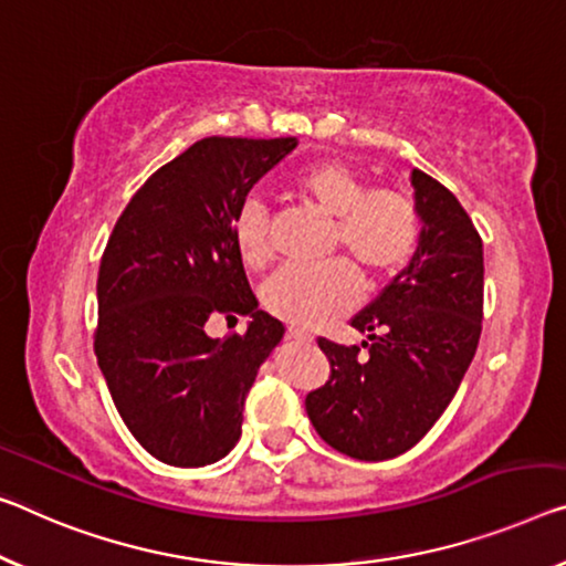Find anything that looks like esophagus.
<instances>
[{"label": "esophagus", "mask_w": 566, "mask_h": 566, "mask_svg": "<svg viewBox=\"0 0 566 566\" xmlns=\"http://www.w3.org/2000/svg\"><path fill=\"white\" fill-rule=\"evenodd\" d=\"M289 338H293V342H301V344H311L313 342V336L311 334H306V332H301V328H289Z\"/></svg>", "instance_id": "esophagus-1"}]
</instances>
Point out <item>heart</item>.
Segmentation results:
<instances>
[{"label": "heart", "mask_w": 566, "mask_h": 566, "mask_svg": "<svg viewBox=\"0 0 566 566\" xmlns=\"http://www.w3.org/2000/svg\"><path fill=\"white\" fill-rule=\"evenodd\" d=\"M293 189L321 214L334 217V248L346 250L354 265L385 281L410 263L420 242V212L399 189H371L344 161L311 164L293 177ZM232 240L242 263L253 271L268 265L271 217L263 202L248 199L232 217ZM359 298V277L344 260L328 265H285L263 289L273 316L301 328H316L349 311Z\"/></svg>", "instance_id": "heart-1"}]
</instances>
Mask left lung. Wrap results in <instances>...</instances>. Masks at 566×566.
Returning a JSON list of instances; mask_svg holds the SVG:
<instances>
[{"instance_id":"left-lung-1","label":"left lung","mask_w":566,"mask_h":566,"mask_svg":"<svg viewBox=\"0 0 566 566\" xmlns=\"http://www.w3.org/2000/svg\"><path fill=\"white\" fill-rule=\"evenodd\" d=\"M420 242L405 271L352 326L359 346L318 338L332 377L306 395L316 432L338 453L387 460L417 446L446 412L481 338L483 242L455 195L412 169Z\"/></svg>"}]
</instances>
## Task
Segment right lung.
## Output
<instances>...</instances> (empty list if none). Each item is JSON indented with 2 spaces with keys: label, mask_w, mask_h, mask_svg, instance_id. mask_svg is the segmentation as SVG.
<instances>
[{
  "label": "right lung",
  "mask_w": 566,
  "mask_h": 566,
  "mask_svg": "<svg viewBox=\"0 0 566 566\" xmlns=\"http://www.w3.org/2000/svg\"><path fill=\"white\" fill-rule=\"evenodd\" d=\"M298 138L210 136L154 171L103 250L93 349L113 405L146 453L210 465L240 440L242 407L285 328L258 308L232 240L250 189ZM217 315L245 335L206 336Z\"/></svg>",
  "instance_id": "right-lung-1"
}]
</instances>
